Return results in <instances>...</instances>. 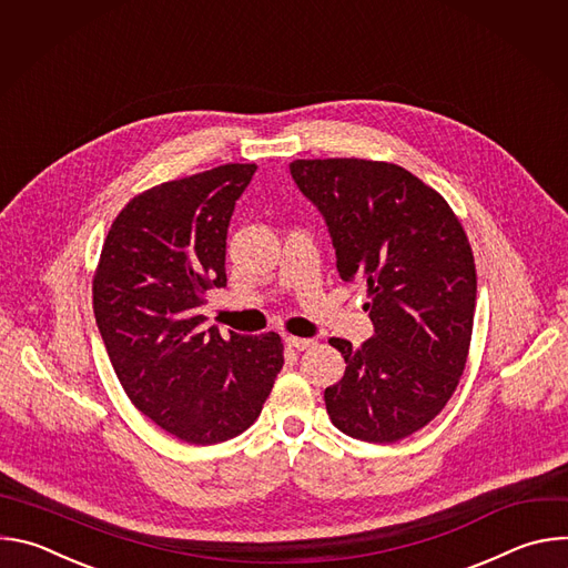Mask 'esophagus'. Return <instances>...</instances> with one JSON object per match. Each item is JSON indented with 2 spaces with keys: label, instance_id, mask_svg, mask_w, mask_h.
<instances>
[{
  "label": "esophagus",
  "instance_id": "esophagus-1",
  "mask_svg": "<svg viewBox=\"0 0 568 568\" xmlns=\"http://www.w3.org/2000/svg\"><path fill=\"white\" fill-rule=\"evenodd\" d=\"M285 344L290 346V348H296V351H307V348H312L314 346V339H303V337H285Z\"/></svg>",
  "mask_w": 568,
  "mask_h": 568
}]
</instances>
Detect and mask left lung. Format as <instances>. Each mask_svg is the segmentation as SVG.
I'll use <instances>...</instances> for the list:
<instances>
[{
  "mask_svg": "<svg viewBox=\"0 0 568 568\" xmlns=\"http://www.w3.org/2000/svg\"><path fill=\"white\" fill-rule=\"evenodd\" d=\"M290 173L326 217L337 272L368 290L373 339H331L344 377L328 386L333 425L366 443H395L429 425L467 364L476 267L452 206L386 161L296 159Z\"/></svg>",
  "mask_w": 568,
  "mask_h": 568,
  "instance_id": "8db88e82",
  "label": "left lung"
}]
</instances>
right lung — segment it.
I'll return each instance as SVG.
<instances>
[{
  "instance_id": "obj_1",
  "label": "right lung",
  "mask_w": 568,
  "mask_h": 568,
  "mask_svg": "<svg viewBox=\"0 0 568 568\" xmlns=\"http://www.w3.org/2000/svg\"><path fill=\"white\" fill-rule=\"evenodd\" d=\"M256 164H224L132 197L112 222L92 281L94 316L134 407L191 445L254 425L283 368L276 333L204 328L209 290L226 287V229Z\"/></svg>"
}]
</instances>
